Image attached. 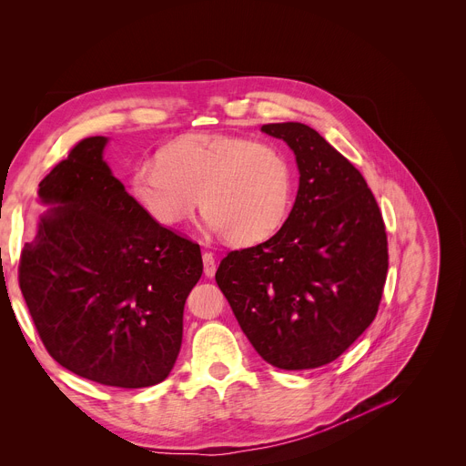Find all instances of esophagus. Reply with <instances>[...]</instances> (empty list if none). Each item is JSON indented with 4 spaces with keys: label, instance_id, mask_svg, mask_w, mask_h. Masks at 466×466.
<instances>
[{
    "label": "esophagus",
    "instance_id": "1",
    "mask_svg": "<svg viewBox=\"0 0 466 466\" xmlns=\"http://www.w3.org/2000/svg\"><path fill=\"white\" fill-rule=\"evenodd\" d=\"M202 260H204V273L206 277H213L215 275V269H217V260L211 253H204L202 255Z\"/></svg>",
    "mask_w": 466,
    "mask_h": 466
}]
</instances>
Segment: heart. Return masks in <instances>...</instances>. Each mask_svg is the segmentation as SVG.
Segmentation results:
<instances>
[{
  "label": "heart",
  "mask_w": 466,
  "mask_h": 466,
  "mask_svg": "<svg viewBox=\"0 0 466 466\" xmlns=\"http://www.w3.org/2000/svg\"><path fill=\"white\" fill-rule=\"evenodd\" d=\"M138 206L163 227L187 221L197 204L209 228L234 245L269 239L287 221L294 172L271 146L228 135H189L140 163L129 177Z\"/></svg>",
  "instance_id": "heart-1"
}]
</instances>
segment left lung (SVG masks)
Masks as SVG:
<instances>
[{
	"instance_id": "obj_1",
	"label": "left lung",
	"mask_w": 466,
	"mask_h": 466,
	"mask_svg": "<svg viewBox=\"0 0 466 466\" xmlns=\"http://www.w3.org/2000/svg\"><path fill=\"white\" fill-rule=\"evenodd\" d=\"M262 133L296 155V202L275 236L228 253L215 281L262 360L315 369L375 320L388 273L386 227L360 170L315 129L287 121Z\"/></svg>"
}]
</instances>
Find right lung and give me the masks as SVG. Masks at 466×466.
Instances as JSON below:
<instances>
[{
  "mask_svg": "<svg viewBox=\"0 0 466 466\" xmlns=\"http://www.w3.org/2000/svg\"><path fill=\"white\" fill-rule=\"evenodd\" d=\"M106 137L78 142L39 183L48 206L24 245L18 281L48 354L116 388L163 382L202 275L198 243L155 223L103 159Z\"/></svg>",
  "mask_w": 466,
  "mask_h": 466,
  "instance_id": "obj_1",
  "label": "right lung"
}]
</instances>
